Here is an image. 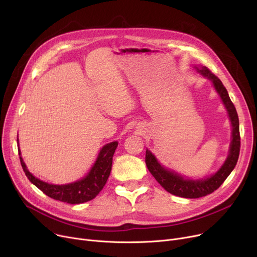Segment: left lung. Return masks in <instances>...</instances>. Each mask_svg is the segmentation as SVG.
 <instances>
[{
  "instance_id": "1",
  "label": "left lung",
  "mask_w": 257,
  "mask_h": 257,
  "mask_svg": "<svg viewBox=\"0 0 257 257\" xmlns=\"http://www.w3.org/2000/svg\"><path fill=\"white\" fill-rule=\"evenodd\" d=\"M196 71L200 73L202 76L209 79L214 89L217 90L219 96L221 97L223 104L225 105L226 109L228 111L229 118H230L231 125H232V140L230 143V149H229V154L225 160L223 166L220 170L214 173L211 176L204 178V179H198L192 180L186 179L179 174L165 169L161 166L156 157L149 151H146V165L148 170L153 175V177L156 181L163 186L167 192L172 195L188 198V199H196L200 197H204L221 186V184L226 180V178L230 175L232 170L234 169L238 155H239V148H240V137H239V121L235 107L231 102L227 89L223 85L222 81L213 75L206 66H194Z\"/></svg>"
}]
</instances>
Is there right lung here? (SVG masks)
I'll return each instance as SVG.
<instances>
[{
	"label": "right lung",
	"instance_id": "1",
	"mask_svg": "<svg viewBox=\"0 0 257 257\" xmlns=\"http://www.w3.org/2000/svg\"><path fill=\"white\" fill-rule=\"evenodd\" d=\"M116 147L117 142H112L105 145L101 149L96 163H94L91 170L83 179L63 185L50 184L43 180H39L27 169L22 156H20V160L26 176L44 194L55 200L66 202V203L80 204L92 200L102 191V188L104 187L110 175L112 156ZM19 154L21 155L20 148Z\"/></svg>",
	"mask_w": 257,
	"mask_h": 257
}]
</instances>
